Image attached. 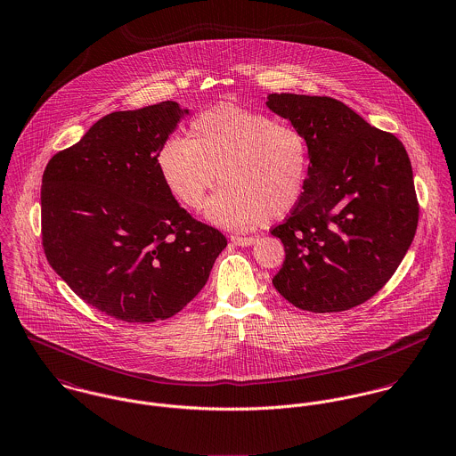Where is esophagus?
<instances>
[{
    "label": "esophagus",
    "mask_w": 456,
    "mask_h": 456,
    "mask_svg": "<svg viewBox=\"0 0 456 456\" xmlns=\"http://www.w3.org/2000/svg\"><path fill=\"white\" fill-rule=\"evenodd\" d=\"M231 241L238 247H252L253 243L256 241L252 236H232Z\"/></svg>",
    "instance_id": "obj_1"
}]
</instances>
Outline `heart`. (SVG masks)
Here are the masks:
<instances>
[{
  "mask_svg": "<svg viewBox=\"0 0 456 456\" xmlns=\"http://www.w3.org/2000/svg\"><path fill=\"white\" fill-rule=\"evenodd\" d=\"M157 169L169 194L189 209L203 204L218 173L224 187L208 201L206 218L225 229H250L301 201L309 149L294 126L224 102L192 118L189 140L167 138Z\"/></svg>",
  "mask_w": 456,
  "mask_h": 456,
  "instance_id": "b5f03b06",
  "label": "heart"
}]
</instances>
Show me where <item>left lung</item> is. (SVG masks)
Instances as JSON below:
<instances>
[{"label":"left lung","instance_id":"obj_1","mask_svg":"<svg viewBox=\"0 0 456 456\" xmlns=\"http://www.w3.org/2000/svg\"><path fill=\"white\" fill-rule=\"evenodd\" d=\"M265 104L309 149L303 198L271 231L285 247L274 289L313 313L365 303L392 278L418 225L404 145L327 96L267 94Z\"/></svg>","mask_w":456,"mask_h":456}]
</instances>
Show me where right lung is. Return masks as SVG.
<instances>
[{
	"mask_svg": "<svg viewBox=\"0 0 456 456\" xmlns=\"http://www.w3.org/2000/svg\"><path fill=\"white\" fill-rule=\"evenodd\" d=\"M185 115L175 102L113 111L44 171L42 240L52 269L122 322L182 311L227 247L220 231L176 203L157 169L160 145Z\"/></svg>",
	"mask_w": 456,
	"mask_h": 456,
	"instance_id": "add662e5",
	"label": "right lung"
}]
</instances>
